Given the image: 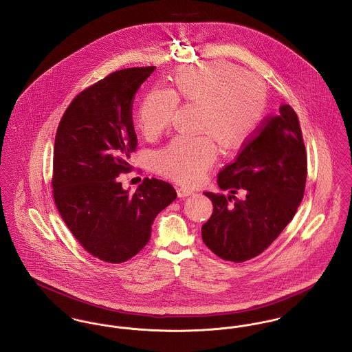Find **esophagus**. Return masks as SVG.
Listing matches in <instances>:
<instances>
[{"mask_svg": "<svg viewBox=\"0 0 352 352\" xmlns=\"http://www.w3.org/2000/svg\"><path fill=\"white\" fill-rule=\"evenodd\" d=\"M177 192H178V197H179V198H185V197H188V195L192 194V190H191V188H187V187H178Z\"/></svg>", "mask_w": 352, "mask_h": 352, "instance_id": "esophagus-1", "label": "esophagus"}]
</instances>
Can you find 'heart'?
Segmentation results:
<instances>
[{"label":"heart","mask_w":352,"mask_h":352,"mask_svg":"<svg viewBox=\"0 0 352 352\" xmlns=\"http://www.w3.org/2000/svg\"><path fill=\"white\" fill-rule=\"evenodd\" d=\"M179 101L201 109L197 137L178 135L161 148L154 164L158 171L181 184H198L218 157V142L238 148L261 124L266 93L261 81L241 69L217 63L191 66L174 74L173 90L150 91L138 109V126L147 138L168 129Z\"/></svg>","instance_id":"obj_1"}]
</instances>
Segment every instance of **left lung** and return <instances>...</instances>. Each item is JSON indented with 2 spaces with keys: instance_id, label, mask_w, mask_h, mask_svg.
I'll return each mask as SVG.
<instances>
[{
  "instance_id": "8db88e82",
  "label": "left lung",
  "mask_w": 352,
  "mask_h": 352,
  "mask_svg": "<svg viewBox=\"0 0 352 352\" xmlns=\"http://www.w3.org/2000/svg\"><path fill=\"white\" fill-rule=\"evenodd\" d=\"M307 178V155L296 113L282 104L263 120L236 160L218 174V185L231 194L205 192L212 214L202 239L217 256L242 263L262 254L291 222ZM238 189L245 191L239 200ZM234 204L231 206L232 199Z\"/></svg>"
}]
</instances>
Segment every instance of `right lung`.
Here are the masks:
<instances>
[{
	"label": "right lung",
	"instance_id": "1",
	"mask_svg": "<svg viewBox=\"0 0 352 352\" xmlns=\"http://www.w3.org/2000/svg\"><path fill=\"white\" fill-rule=\"evenodd\" d=\"M155 66L117 70L82 90L63 113L53 151V198L57 210L89 254L122 263L150 239L154 218L177 191L145 178L134 194L117 181L131 171L137 148L133 98Z\"/></svg>",
	"mask_w": 352,
	"mask_h": 352
}]
</instances>
